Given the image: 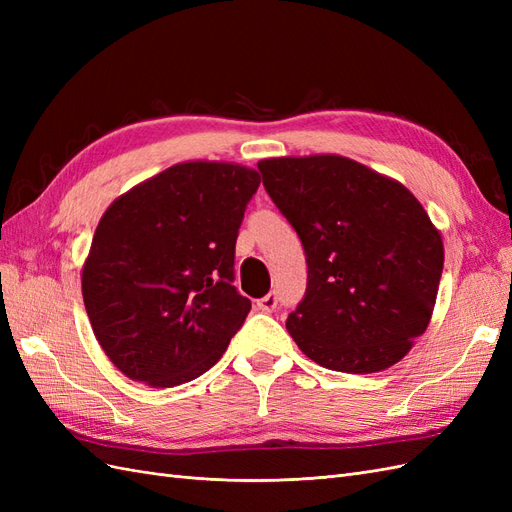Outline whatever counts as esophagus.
Returning <instances> with one entry per match:
<instances>
[{"label": "esophagus", "instance_id": "34e87169", "mask_svg": "<svg viewBox=\"0 0 512 512\" xmlns=\"http://www.w3.org/2000/svg\"><path fill=\"white\" fill-rule=\"evenodd\" d=\"M256 307L260 309V312L271 314L273 309L277 307V294H275V292H269L267 297H262V299H258V301H256Z\"/></svg>", "mask_w": 512, "mask_h": 512}]
</instances>
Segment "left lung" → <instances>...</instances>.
Wrapping results in <instances>:
<instances>
[{
	"label": "left lung",
	"instance_id": "obj_1",
	"mask_svg": "<svg viewBox=\"0 0 512 512\" xmlns=\"http://www.w3.org/2000/svg\"><path fill=\"white\" fill-rule=\"evenodd\" d=\"M262 185L297 230L307 288L286 329L318 365L374 374L427 329L444 245L404 185L342 156L258 162Z\"/></svg>",
	"mask_w": 512,
	"mask_h": 512
}]
</instances>
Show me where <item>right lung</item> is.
<instances>
[{"label":"right lung","instance_id":"right-lung-1","mask_svg":"<svg viewBox=\"0 0 512 512\" xmlns=\"http://www.w3.org/2000/svg\"><path fill=\"white\" fill-rule=\"evenodd\" d=\"M256 170L183 162L106 209L83 267L91 329L130 380L177 386L220 361L252 303L232 286Z\"/></svg>","mask_w":512,"mask_h":512}]
</instances>
